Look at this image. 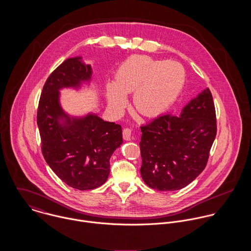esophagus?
<instances>
[{
    "mask_svg": "<svg viewBox=\"0 0 251 251\" xmlns=\"http://www.w3.org/2000/svg\"><path fill=\"white\" fill-rule=\"evenodd\" d=\"M123 137L125 140L129 141L131 139V129L128 127H126L123 129Z\"/></svg>",
    "mask_w": 251,
    "mask_h": 251,
    "instance_id": "34e87169",
    "label": "esophagus"
}]
</instances>
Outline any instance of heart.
Instances as JSON below:
<instances>
[{
  "label": "heart",
  "instance_id": "obj_1",
  "mask_svg": "<svg viewBox=\"0 0 251 251\" xmlns=\"http://www.w3.org/2000/svg\"><path fill=\"white\" fill-rule=\"evenodd\" d=\"M184 71L173 61L161 62L148 56L126 59L116 73V83L106 89L108 104L121 111L126 104V94L133 93L135 109L145 116H155L170 107L184 84Z\"/></svg>",
  "mask_w": 251,
  "mask_h": 251
}]
</instances>
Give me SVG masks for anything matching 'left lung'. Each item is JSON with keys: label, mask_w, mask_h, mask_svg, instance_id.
Here are the masks:
<instances>
[{"label": "left lung", "mask_w": 251, "mask_h": 251, "mask_svg": "<svg viewBox=\"0 0 251 251\" xmlns=\"http://www.w3.org/2000/svg\"><path fill=\"white\" fill-rule=\"evenodd\" d=\"M141 176L158 191L189 184L205 169L216 135V118L209 88L182 108L180 115H162L141 127Z\"/></svg>", "instance_id": "obj_1"}]
</instances>
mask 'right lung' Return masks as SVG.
Wrapping results in <instances>:
<instances>
[{"instance_id":"add662e5","label":"right lung","mask_w":251,"mask_h":251,"mask_svg":"<svg viewBox=\"0 0 251 251\" xmlns=\"http://www.w3.org/2000/svg\"><path fill=\"white\" fill-rule=\"evenodd\" d=\"M92 73L81 57L67 59L47 78L36 117L45 161L64 182L79 190L95 189L106 181L110 157L123 144L120 125L93 113L72 117L60 104V90L79 89L91 81Z\"/></svg>"}]
</instances>
